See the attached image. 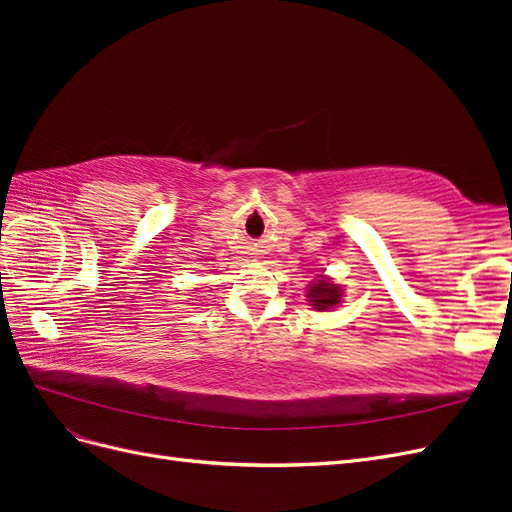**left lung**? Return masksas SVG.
Listing matches in <instances>:
<instances>
[{"mask_svg":"<svg viewBox=\"0 0 512 512\" xmlns=\"http://www.w3.org/2000/svg\"><path fill=\"white\" fill-rule=\"evenodd\" d=\"M342 294L344 292L339 290V286L329 284L327 280H320L318 284L309 286L307 299L314 305V309H331L333 305L339 303V299H342Z\"/></svg>","mask_w":512,"mask_h":512,"instance_id":"obj_1","label":"left lung"}]
</instances>
